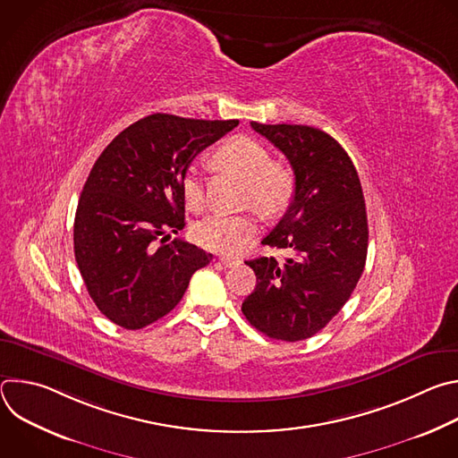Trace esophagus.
I'll return each instance as SVG.
<instances>
[{"mask_svg":"<svg viewBox=\"0 0 458 458\" xmlns=\"http://www.w3.org/2000/svg\"><path fill=\"white\" fill-rule=\"evenodd\" d=\"M219 260H221V263H223L226 268H235V267H239V265H241V259H237V257L221 255V257H219Z\"/></svg>","mask_w":458,"mask_h":458,"instance_id":"34e87169","label":"esophagus"}]
</instances>
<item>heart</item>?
I'll list each match as a JSON object with an SVG mask.
<instances>
[{"label": "heart", "instance_id": "1", "mask_svg": "<svg viewBox=\"0 0 458 458\" xmlns=\"http://www.w3.org/2000/svg\"><path fill=\"white\" fill-rule=\"evenodd\" d=\"M217 161L241 175L246 181V203H251L259 212L277 214L283 210L290 198L293 182L290 174L277 166L272 152L251 138H233L217 150ZM181 191L184 205L199 212L205 208V186L201 172L190 166L181 181ZM259 232L257 221L248 216H226L214 214L199 221L193 228V237L201 246L223 251L235 253L244 248Z\"/></svg>", "mask_w": 458, "mask_h": 458}]
</instances>
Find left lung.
Returning <instances> with one entry per match:
<instances>
[{"instance_id": "8db88e82", "label": "left lung", "mask_w": 458, "mask_h": 458, "mask_svg": "<svg viewBox=\"0 0 458 458\" xmlns=\"http://www.w3.org/2000/svg\"><path fill=\"white\" fill-rule=\"evenodd\" d=\"M251 128L286 156L295 190L283 219L260 241L288 257L246 260L257 284L241 310L270 339L304 341L341 311L364 272L362 186L346 150L322 130L255 121Z\"/></svg>"}]
</instances>
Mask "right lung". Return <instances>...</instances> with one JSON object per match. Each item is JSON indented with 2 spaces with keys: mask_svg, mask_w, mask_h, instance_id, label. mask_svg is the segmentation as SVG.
Returning <instances> with one entry per match:
<instances>
[{
  "mask_svg": "<svg viewBox=\"0 0 458 458\" xmlns=\"http://www.w3.org/2000/svg\"><path fill=\"white\" fill-rule=\"evenodd\" d=\"M239 124L152 114L101 152L74 219V253L98 310L124 330L172 311L212 253L170 233L184 228L181 181L193 157Z\"/></svg>",
  "mask_w": 458,
  "mask_h": 458,
  "instance_id": "obj_1",
  "label": "right lung"
}]
</instances>
